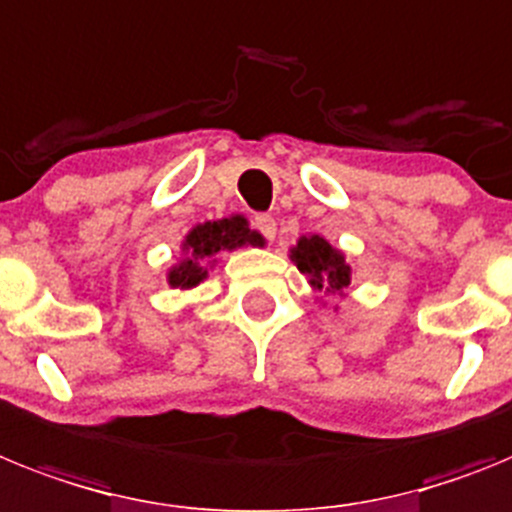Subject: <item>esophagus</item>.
Instances as JSON below:
<instances>
[{
  "label": "esophagus",
  "instance_id": "34e87169",
  "mask_svg": "<svg viewBox=\"0 0 512 512\" xmlns=\"http://www.w3.org/2000/svg\"><path fill=\"white\" fill-rule=\"evenodd\" d=\"M252 226L260 231L265 239H273L275 237V219L270 213H257L255 219H252Z\"/></svg>",
  "mask_w": 512,
  "mask_h": 512
}]
</instances>
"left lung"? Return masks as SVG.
<instances>
[{
	"label": "left lung",
	"instance_id": "8db88e82",
	"mask_svg": "<svg viewBox=\"0 0 512 512\" xmlns=\"http://www.w3.org/2000/svg\"><path fill=\"white\" fill-rule=\"evenodd\" d=\"M291 260L296 262L301 273L309 275V283L317 291L342 293V288L350 286L348 260L319 234L301 237L299 244L291 250Z\"/></svg>",
	"mask_w": 512,
	"mask_h": 512
}]
</instances>
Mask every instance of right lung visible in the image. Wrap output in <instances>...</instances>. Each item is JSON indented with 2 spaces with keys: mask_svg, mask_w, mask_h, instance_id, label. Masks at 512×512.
<instances>
[{
  "mask_svg": "<svg viewBox=\"0 0 512 512\" xmlns=\"http://www.w3.org/2000/svg\"><path fill=\"white\" fill-rule=\"evenodd\" d=\"M244 244L262 247L265 239H262L257 231H252L242 216L198 224L190 231L188 237H185V242H182V250L188 252V257L170 270L167 281L175 288L198 286V283L208 275L206 265L216 252L237 250V247H244Z\"/></svg>",
  "mask_w": 512,
  "mask_h": 512,
  "instance_id": "add662e5",
  "label": "right lung"
}]
</instances>
